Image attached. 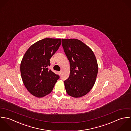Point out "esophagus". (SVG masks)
I'll return each instance as SVG.
<instances>
[{
  "instance_id": "esophagus-1",
  "label": "esophagus",
  "mask_w": 131,
  "mask_h": 131,
  "mask_svg": "<svg viewBox=\"0 0 131 131\" xmlns=\"http://www.w3.org/2000/svg\"><path fill=\"white\" fill-rule=\"evenodd\" d=\"M58 73H59V74L60 75L61 74V71H59V72H58Z\"/></svg>"
}]
</instances>
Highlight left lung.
I'll list each match as a JSON object with an SVG mask.
<instances>
[{
  "label": "left lung",
  "instance_id": "obj_1",
  "mask_svg": "<svg viewBox=\"0 0 131 131\" xmlns=\"http://www.w3.org/2000/svg\"><path fill=\"white\" fill-rule=\"evenodd\" d=\"M62 45L70 65V73L64 81L67 93L78 98L87 94L93 87L98 66L92 50L77 39H62Z\"/></svg>",
  "mask_w": 131,
  "mask_h": 131
}]
</instances>
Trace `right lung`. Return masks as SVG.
I'll return each instance as SVG.
<instances>
[{"label": "right lung", "instance_id": "1", "mask_svg": "<svg viewBox=\"0 0 131 131\" xmlns=\"http://www.w3.org/2000/svg\"><path fill=\"white\" fill-rule=\"evenodd\" d=\"M61 39L45 38L32 45L25 52L20 65L23 82L27 90L36 97L52 91L59 75L49 69L50 59L57 51Z\"/></svg>", "mask_w": 131, "mask_h": 131}]
</instances>
